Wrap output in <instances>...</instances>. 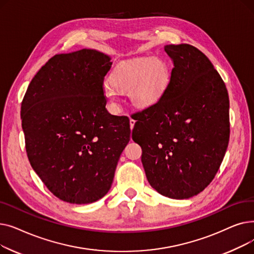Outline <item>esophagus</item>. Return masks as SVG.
<instances>
[{"label": "esophagus", "instance_id": "obj_1", "mask_svg": "<svg viewBox=\"0 0 254 254\" xmlns=\"http://www.w3.org/2000/svg\"><path fill=\"white\" fill-rule=\"evenodd\" d=\"M135 120L134 119H130L129 120V127H130V129H132V128H134V126H135Z\"/></svg>", "mask_w": 254, "mask_h": 254}]
</instances>
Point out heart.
<instances>
[{
	"instance_id": "1",
	"label": "heart",
	"mask_w": 254,
	"mask_h": 254,
	"mask_svg": "<svg viewBox=\"0 0 254 254\" xmlns=\"http://www.w3.org/2000/svg\"><path fill=\"white\" fill-rule=\"evenodd\" d=\"M171 71L161 58H140L117 64L105 82L103 92L113 107H117L119 92H128L132 105L148 108L163 98L169 86Z\"/></svg>"
}]
</instances>
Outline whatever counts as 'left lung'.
<instances>
[{"label":"left lung","mask_w":254,"mask_h":254,"mask_svg":"<svg viewBox=\"0 0 254 254\" xmlns=\"http://www.w3.org/2000/svg\"><path fill=\"white\" fill-rule=\"evenodd\" d=\"M174 64L169 86L155 105L140 111L131 138L142 148L149 184L183 199L215 177L230 140L228 89L212 63L190 44L166 45Z\"/></svg>","instance_id":"left-lung-1"}]
</instances>
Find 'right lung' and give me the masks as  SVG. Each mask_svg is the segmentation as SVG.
Here are the masks:
<instances>
[{
  "label": "right lung",
  "mask_w": 254,
  "mask_h": 254,
  "mask_svg": "<svg viewBox=\"0 0 254 254\" xmlns=\"http://www.w3.org/2000/svg\"><path fill=\"white\" fill-rule=\"evenodd\" d=\"M110 60L95 49L57 55L32 79L21 103L30 164L66 203L89 204L108 192L129 141L128 117L106 109Z\"/></svg>",
  "instance_id": "right-lung-1"
}]
</instances>
